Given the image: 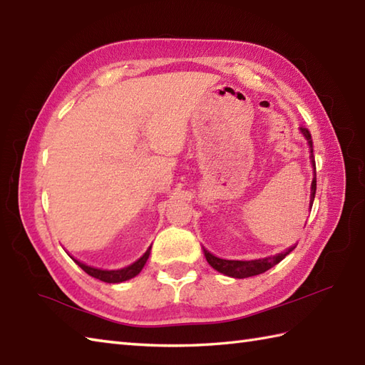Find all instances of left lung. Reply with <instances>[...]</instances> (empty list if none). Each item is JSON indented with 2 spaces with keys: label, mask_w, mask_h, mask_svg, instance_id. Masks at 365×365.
Instances as JSON below:
<instances>
[{
  "label": "left lung",
  "mask_w": 365,
  "mask_h": 365,
  "mask_svg": "<svg viewBox=\"0 0 365 365\" xmlns=\"http://www.w3.org/2000/svg\"><path fill=\"white\" fill-rule=\"evenodd\" d=\"M299 129H302V133L306 137L307 143H309L311 162H312V168L315 170L311 133L307 131L306 128H299ZM315 189H317V178H315V172H314V180H312V185H311V207H312L314 198H315ZM295 247L297 245L290 247L286 251H282V253H278L277 256H267V257H262V259H253V261H230V259H222V257L214 256L212 253H209L207 250H205V256H206V261L209 262L210 267H212V269L226 274V277L248 278V277H256V274H261L267 270H270L272 267H274L278 262H281L282 259H284Z\"/></svg>",
  "instance_id": "obj_1"
}]
</instances>
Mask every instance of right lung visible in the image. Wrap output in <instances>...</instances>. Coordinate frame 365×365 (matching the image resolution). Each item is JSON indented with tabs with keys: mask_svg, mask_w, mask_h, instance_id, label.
I'll return each instance as SVG.
<instances>
[{
	"mask_svg": "<svg viewBox=\"0 0 365 365\" xmlns=\"http://www.w3.org/2000/svg\"><path fill=\"white\" fill-rule=\"evenodd\" d=\"M150 250H151V248H148L147 253H145L140 259H137V261H135L134 264L128 265V267H125V269H120V270H101V269H95V267L86 265L84 262L76 261L75 257H71V256H70V257H71L73 261H75L87 274H91V277H93V278H96V279H100V281H103V282H112V284H115V282H123V281L131 279V278L135 277V274L140 273V270L143 269V265L147 264V261H148Z\"/></svg>",
	"mask_w": 365,
	"mask_h": 365,
	"instance_id": "obj_1",
	"label": "right lung"
}]
</instances>
